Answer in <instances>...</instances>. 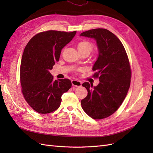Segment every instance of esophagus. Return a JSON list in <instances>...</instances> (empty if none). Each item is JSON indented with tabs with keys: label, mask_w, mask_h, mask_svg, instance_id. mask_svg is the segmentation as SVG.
Returning a JSON list of instances; mask_svg holds the SVG:
<instances>
[{
	"label": "esophagus",
	"mask_w": 153,
	"mask_h": 153,
	"mask_svg": "<svg viewBox=\"0 0 153 153\" xmlns=\"http://www.w3.org/2000/svg\"><path fill=\"white\" fill-rule=\"evenodd\" d=\"M71 84L73 86H75V87H80L82 85V82L77 80H72Z\"/></svg>",
	"instance_id": "1"
}]
</instances>
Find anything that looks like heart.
I'll use <instances>...</instances> for the list:
<instances>
[{
    "mask_svg": "<svg viewBox=\"0 0 153 153\" xmlns=\"http://www.w3.org/2000/svg\"><path fill=\"white\" fill-rule=\"evenodd\" d=\"M78 51L88 50L89 52H91L92 49V45L88 41H82L78 45Z\"/></svg>",
    "mask_w": 153,
    "mask_h": 153,
    "instance_id": "heart-1",
    "label": "heart"
}]
</instances>
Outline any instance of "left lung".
<instances>
[{
    "instance_id": "left-lung-1",
    "label": "left lung",
    "mask_w": 153,
    "mask_h": 153,
    "mask_svg": "<svg viewBox=\"0 0 153 153\" xmlns=\"http://www.w3.org/2000/svg\"><path fill=\"white\" fill-rule=\"evenodd\" d=\"M80 36L96 41L98 56L92 67L93 76L99 84H82L88 91L81 101L84 112L94 119H102L113 114L126 98L131 82V69L126 50L117 37L107 29H95L82 32Z\"/></svg>"
}]
</instances>
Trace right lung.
Listing matches in <instances>:
<instances>
[{"mask_svg":"<svg viewBox=\"0 0 153 153\" xmlns=\"http://www.w3.org/2000/svg\"><path fill=\"white\" fill-rule=\"evenodd\" d=\"M76 33L42 32L26 45L21 61L20 84L25 100L37 112L45 114L56 110L61 105L62 95L71 87L67 78L54 80L50 70L59 61L62 49Z\"/></svg>","mask_w":153,"mask_h":153,"instance_id":"obj_1","label":"right lung"}]
</instances>
